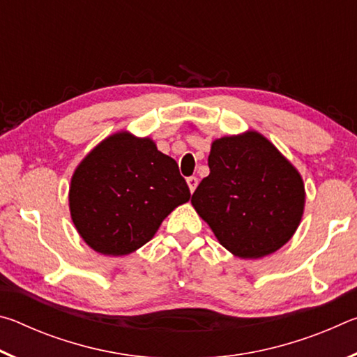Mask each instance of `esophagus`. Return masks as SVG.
Returning a JSON list of instances; mask_svg holds the SVG:
<instances>
[{
    "label": "esophagus",
    "instance_id": "esophagus-1",
    "mask_svg": "<svg viewBox=\"0 0 357 357\" xmlns=\"http://www.w3.org/2000/svg\"><path fill=\"white\" fill-rule=\"evenodd\" d=\"M187 185H189L190 192L193 193V192H195V189H197V185H198V179H197L195 176H190V178H187Z\"/></svg>",
    "mask_w": 357,
    "mask_h": 357
}]
</instances>
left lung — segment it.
<instances>
[{
  "label": "left lung",
  "mask_w": 357,
  "mask_h": 357,
  "mask_svg": "<svg viewBox=\"0 0 357 357\" xmlns=\"http://www.w3.org/2000/svg\"><path fill=\"white\" fill-rule=\"evenodd\" d=\"M208 165L190 203L228 252L257 259L293 238L304 214V181L268 138L257 130L217 138Z\"/></svg>",
  "instance_id": "obj_1"
}]
</instances>
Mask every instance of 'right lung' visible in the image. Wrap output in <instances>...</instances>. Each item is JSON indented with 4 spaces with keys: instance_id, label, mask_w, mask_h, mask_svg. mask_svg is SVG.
Returning <instances> with one entry per match:
<instances>
[{
    "instance_id": "obj_1",
    "label": "right lung",
    "mask_w": 357,
    "mask_h": 357,
    "mask_svg": "<svg viewBox=\"0 0 357 357\" xmlns=\"http://www.w3.org/2000/svg\"><path fill=\"white\" fill-rule=\"evenodd\" d=\"M190 190L176 160L149 137L121 130L107 137L77 165L69 209L78 234L93 250L123 257L154 238L160 223Z\"/></svg>"
}]
</instances>
